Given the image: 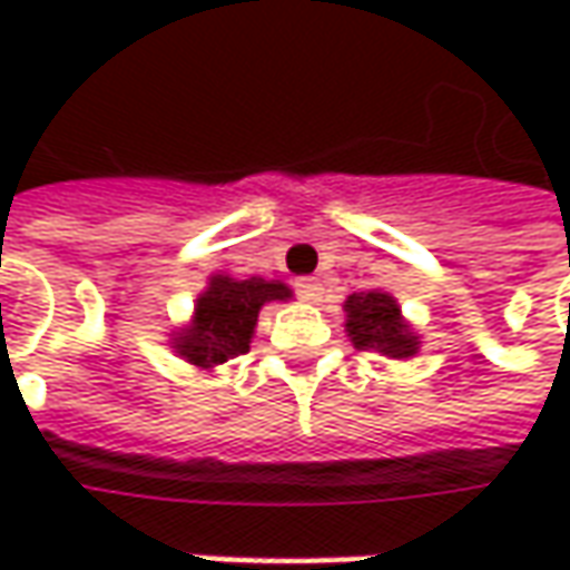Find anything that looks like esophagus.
I'll list each match as a JSON object with an SVG mask.
<instances>
[{
    "label": "esophagus",
    "instance_id": "esophagus-1",
    "mask_svg": "<svg viewBox=\"0 0 570 570\" xmlns=\"http://www.w3.org/2000/svg\"><path fill=\"white\" fill-rule=\"evenodd\" d=\"M320 292H323V288H320L317 278H301V282H297V295L304 297V301H317Z\"/></svg>",
    "mask_w": 570,
    "mask_h": 570
}]
</instances>
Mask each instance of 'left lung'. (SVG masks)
I'll return each mask as SVG.
<instances>
[{
	"instance_id": "obj_1",
	"label": "left lung",
	"mask_w": 570,
	"mask_h": 570,
	"mask_svg": "<svg viewBox=\"0 0 570 570\" xmlns=\"http://www.w3.org/2000/svg\"><path fill=\"white\" fill-rule=\"evenodd\" d=\"M345 330L358 348H374L390 358L415 355L419 340L409 333L405 320L400 317L396 301L383 292H358L345 301Z\"/></svg>"
}]
</instances>
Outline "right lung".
<instances>
[{
	"label": "right lung",
	"mask_w": 570,
	"mask_h": 570,
	"mask_svg": "<svg viewBox=\"0 0 570 570\" xmlns=\"http://www.w3.org/2000/svg\"><path fill=\"white\" fill-rule=\"evenodd\" d=\"M292 295L282 282L266 278H212L208 292L196 301V317L187 333H180L177 352L196 367L237 358L250 348L253 326L266 301H285Z\"/></svg>",
	"instance_id": "add662e5"
}]
</instances>
